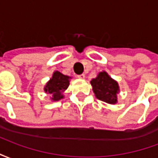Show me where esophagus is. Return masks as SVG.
I'll use <instances>...</instances> for the list:
<instances>
[{
	"label": "esophagus",
	"instance_id": "obj_1",
	"mask_svg": "<svg viewBox=\"0 0 158 158\" xmlns=\"http://www.w3.org/2000/svg\"><path fill=\"white\" fill-rule=\"evenodd\" d=\"M77 77H78L79 79H85V75L84 73H82V74H79V75H77Z\"/></svg>",
	"mask_w": 158,
	"mask_h": 158
}]
</instances>
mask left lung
Instances as JSON below:
<instances>
[{"mask_svg":"<svg viewBox=\"0 0 158 158\" xmlns=\"http://www.w3.org/2000/svg\"><path fill=\"white\" fill-rule=\"evenodd\" d=\"M90 84L98 99L110 104L117 102V94L119 92L118 85L106 72L100 73L96 79L90 81Z\"/></svg>","mask_w":158,"mask_h":158,"instance_id":"left-lung-1","label":"left lung"}]
</instances>
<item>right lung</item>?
<instances>
[{"mask_svg":"<svg viewBox=\"0 0 158 158\" xmlns=\"http://www.w3.org/2000/svg\"><path fill=\"white\" fill-rule=\"evenodd\" d=\"M70 77L62 74L58 71H56L52 78L50 79L45 87V91L48 94H52L53 101H58L63 98L62 92L69 85Z\"/></svg>","mask_w":158,"mask_h":158,"instance_id":"right-lung-1","label":"right lung"}]
</instances>
